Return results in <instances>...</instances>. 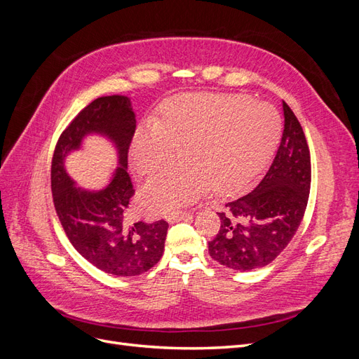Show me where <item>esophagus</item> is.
<instances>
[{
  "instance_id": "obj_1",
  "label": "esophagus",
  "mask_w": 359,
  "mask_h": 359,
  "mask_svg": "<svg viewBox=\"0 0 359 359\" xmlns=\"http://www.w3.org/2000/svg\"><path fill=\"white\" fill-rule=\"evenodd\" d=\"M193 215L190 212H173V214H169L166 217V220L169 223H177V222H182V220H191Z\"/></svg>"
}]
</instances>
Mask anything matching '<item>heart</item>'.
<instances>
[{
  "mask_svg": "<svg viewBox=\"0 0 359 359\" xmlns=\"http://www.w3.org/2000/svg\"><path fill=\"white\" fill-rule=\"evenodd\" d=\"M281 121L273 106L247 97L182 95L169 100L156 124L140 128L130 148V165L151 175L140 203L149 214H168L208 190L223 196L247 187L273 156Z\"/></svg>",
  "mask_w": 359,
  "mask_h": 359,
  "instance_id": "heart-1",
  "label": "heart"
}]
</instances>
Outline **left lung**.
Listing matches in <instances>:
<instances>
[{
    "mask_svg": "<svg viewBox=\"0 0 359 359\" xmlns=\"http://www.w3.org/2000/svg\"><path fill=\"white\" fill-rule=\"evenodd\" d=\"M285 130L276 157L255 190L226 203L210 256L236 271L262 268L283 252L309 202L310 149L295 114L283 102Z\"/></svg>",
    "mask_w": 359,
    "mask_h": 359,
    "instance_id": "8db88e82",
    "label": "left lung"
}]
</instances>
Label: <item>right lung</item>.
Here are the masks:
<instances>
[{"label": "right lung", "instance_id": "right-lung-1", "mask_svg": "<svg viewBox=\"0 0 359 359\" xmlns=\"http://www.w3.org/2000/svg\"><path fill=\"white\" fill-rule=\"evenodd\" d=\"M136 115L126 95L99 97L78 114L61 133L50 168L53 205L72 245L90 264L118 277L144 274L165 252L168 222L130 223V199L135 194L127 173L128 147ZM88 134L109 138L117 148L118 168L102 191H83L65 170V157L80 149Z\"/></svg>", "mask_w": 359, "mask_h": 359}]
</instances>
